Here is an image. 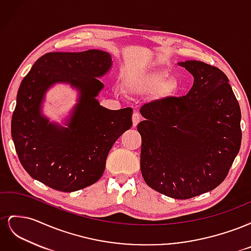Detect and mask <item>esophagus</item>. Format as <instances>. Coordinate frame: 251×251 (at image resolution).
Instances as JSON below:
<instances>
[{"mask_svg":"<svg viewBox=\"0 0 251 251\" xmlns=\"http://www.w3.org/2000/svg\"><path fill=\"white\" fill-rule=\"evenodd\" d=\"M132 120H133V126H136L140 121V115L138 113H134L133 114V117H132Z\"/></svg>","mask_w":251,"mask_h":251,"instance_id":"esophagus-1","label":"esophagus"}]
</instances>
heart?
<instances>
[{
    "mask_svg": "<svg viewBox=\"0 0 251 251\" xmlns=\"http://www.w3.org/2000/svg\"><path fill=\"white\" fill-rule=\"evenodd\" d=\"M161 80H163V76H157L155 78H147V79H142V80H137L134 85V87L143 90V89H147L151 85H153V83H155V82H160Z\"/></svg>",
    "mask_w": 251,
    "mask_h": 251,
    "instance_id": "1",
    "label": "heart"
}]
</instances>
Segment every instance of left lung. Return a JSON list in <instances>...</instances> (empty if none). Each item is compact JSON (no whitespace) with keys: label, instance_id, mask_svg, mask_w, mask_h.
Masks as SVG:
<instances>
[{"label":"left lung","instance_id":"8db88e82","mask_svg":"<svg viewBox=\"0 0 251 251\" xmlns=\"http://www.w3.org/2000/svg\"><path fill=\"white\" fill-rule=\"evenodd\" d=\"M194 76L185 96L142 105L140 169L146 183L174 199L207 193L226 178L242 140L241 110L229 80L199 60L178 63Z\"/></svg>","mask_w":251,"mask_h":251}]
</instances>
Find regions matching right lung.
<instances>
[{"label":"right lung","instance_id":"1","mask_svg":"<svg viewBox=\"0 0 251 251\" xmlns=\"http://www.w3.org/2000/svg\"><path fill=\"white\" fill-rule=\"evenodd\" d=\"M111 66V55L101 50L50 52L22 80L11 136L21 164L33 179L66 193L100 179L114 142L132 126V108L109 110L96 100L103 88L98 78ZM57 82L80 92L68 128L49 123L40 111L44 94Z\"/></svg>","mask_w":251,"mask_h":251}]
</instances>
